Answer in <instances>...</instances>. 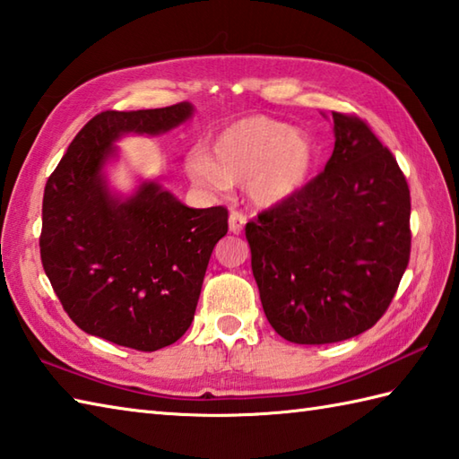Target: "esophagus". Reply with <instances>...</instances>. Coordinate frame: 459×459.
<instances>
[{
	"mask_svg": "<svg viewBox=\"0 0 459 459\" xmlns=\"http://www.w3.org/2000/svg\"><path fill=\"white\" fill-rule=\"evenodd\" d=\"M247 224V217L238 211H230L229 214V230L232 232V235H240L242 229H245Z\"/></svg>",
	"mask_w": 459,
	"mask_h": 459,
	"instance_id": "34e87169",
	"label": "esophagus"
}]
</instances>
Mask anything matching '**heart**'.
<instances>
[{
	"label": "heart",
	"instance_id": "obj_1",
	"mask_svg": "<svg viewBox=\"0 0 459 459\" xmlns=\"http://www.w3.org/2000/svg\"><path fill=\"white\" fill-rule=\"evenodd\" d=\"M314 165L316 147L307 133L263 115L227 125L212 139L211 152L196 147L185 160L195 185L222 193L232 183H247L258 206H276L299 195Z\"/></svg>",
	"mask_w": 459,
	"mask_h": 459
}]
</instances>
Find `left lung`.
Listing matches in <instances>:
<instances>
[{
	"mask_svg": "<svg viewBox=\"0 0 459 459\" xmlns=\"http://www.w3.org/2000/svg\"><path fill=\"white\" fill-rule=\"evenodd\" d=\"M332 119L325 170L245 229L266 318L294 344L372 328L410 260V188L396 159L360 117Z\"/></svg>",
	"mask_w": 459,
	"mask_h": 459,
	"instance_id": "obj_1",
	"label": "left lung"
}]
</instances>
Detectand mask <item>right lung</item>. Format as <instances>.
Here are the masks:
<instances>
[{
  "mask_svg": "<svg viewBox=\"0 0 459 459\" xmlns=\"http://www.w3.org/2000/svg\"><path fill=\"white\" fill-rule=\"evenodd\" d=\"M191 103L103 111L71 141L43 193L41 263L63 308L87 334L155 352L188 330L224 206L188 209L157 181L129 196L107 185L123 134H160L193 117Z\"/></svg>",
  "mask_w": 459,
  "mask_h": 459,
  "instance_id": "right-lung-1",
  "label": "right lung"
}]
</instances>
